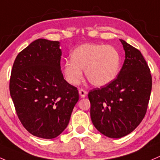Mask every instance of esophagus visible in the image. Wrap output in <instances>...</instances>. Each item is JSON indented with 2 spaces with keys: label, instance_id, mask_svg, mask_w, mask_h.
Listing matches in <instances>:
<instances>
[{
  "label": "esophagus",
  "instance_id": "1",
  "mask_svg": "<svg viewBox=\"0 0 160 160\" xmlns=\"http://www.w3.org/2000/svg\"><path fill=\"white\" fill-rule=\"evenodd\" d=\"M78 92H79V95L81 96V98H85L87 95V94H88V92L85 91L84 89H79L78 90Z\"/></svg>",
  "mask_w": 160,
  "mask_h": 160
}]
</instances>
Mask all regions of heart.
<instances>
[{"mask_svg": "<svg viewBox=\"0 0 160 160\" xmlns=\"http://www.w3.org/2000/svg\"><path fill=\"white\" fill-rule=\"evenodd\" d=\"M64 64V75L69 84L77 85L83 78L82 70L92 85L102 87L113 82L120 68L119 53L114 47L98 44L78 46Z\"/></svg>", "mask_w": 160, "mask_h": 160, "instance_id": "1", "label": "heart"}]
</instances>
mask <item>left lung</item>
Listing matches in <instances>:
<instances>
[{
  "label": "left lung",
  "mask_w": 160,
  "mask_h": 160,
  "mask_svg": "<svg viewBox=\"0 0 160 160\" xmlns=\"http://www.w3.org/2000/svg\"><path fill=\"white\" fill-rule=\"evenodd\" d=\"M126 58L118 77L88 93L94 126L104 136L123 137L133 131L146 115L152 90V76L141 52L120 39Z\"/></svg>",
  "instance_id": "left-lung-1"
}]
</instances>
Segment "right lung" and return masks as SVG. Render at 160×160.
I'll list each match as a JSON object with an SVG mask.
<instances>
[{
  "mask_svg": "<svg viewBox=\"0 0 160 160\" xmlns=\"http://www.w3.org/2000/svg\"><path fill=\"white\" fill-rule=\"evenodd\" d=\"M60 42L39 38L16 57L10 94L23 126L42 139H54L68 126L78 101L76 87L64 79Z\"/></svg>",
  "mask_w": 160,
  "mask_h": 160,
  "instance_id": "obj_1",
  "label": "right lung"
}]
</instances>
